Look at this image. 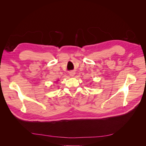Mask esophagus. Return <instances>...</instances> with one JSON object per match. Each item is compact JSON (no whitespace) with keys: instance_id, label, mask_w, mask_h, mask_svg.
<instances>
[{"instance_id":"34e87169","label":"esophagus","mask_w":146,"mask_h":146,"mask_svg":"<svg viewBox=\"0 0 146 146\" xmlns=\"http://www.w3.org/2000/svg\"><path fill=\"white\" fill-rule=\"evenodd\" d=\"M75 74H76V72H75L74 71V70H72V71H70V72H69V75H70V76H71V77H74Z\"/></svg>"}]
</instances>
